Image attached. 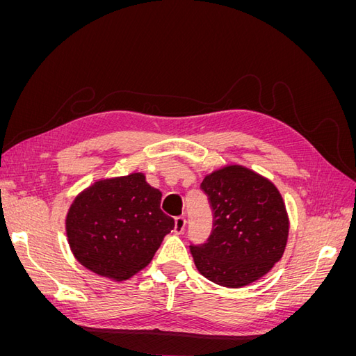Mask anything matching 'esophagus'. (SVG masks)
I'll return each instance as SVG.
<instances>
[{"label": "esophagus", "mask_w": 356, "mask_h": 356, "mask_svg": "<svg viewBox=\"0 0 356 356\" xmlns=\"http://www.w3.org/2000/svg\"><path fill=\"white\" fill-rule=\"evenodd\" d=\"M186 225H187V220L184 218V217H179V218H177L175 220V233L177 234H181V233H184V230H186Z\"/></svg>", "instance_id": "esophagus-1"}]
</instances>
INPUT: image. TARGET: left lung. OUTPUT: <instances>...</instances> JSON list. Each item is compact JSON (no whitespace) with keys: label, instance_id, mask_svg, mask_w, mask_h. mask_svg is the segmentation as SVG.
I'll use <instances>...</instances> for the list:
<instances>
[{"label":"left lung","instance_id":"1","mask_svg":"<svg viewBox=\"0 0 356 356\" xmlns=\"http://www.w3.org/2000/svg\"><path fill=\"white\" fill-rule=\"evenodd\" d=\"M202 190L213 209L207 243L191 246L200 275L225 288L251 285L281 260L289 234L282 195L273 182L242 165L204 177Z\"/></svg>","mask_w":356,"mask_h":356}]
</instances>
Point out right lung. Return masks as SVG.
<instances>
[{"mask_svg":"<svg viewBox=\"0 0 356 356\" xmlns=\"http://www.w3.org/2000/svg\"><path fill=\"white\" fill-rule=\"evenodd\" d=\"M143 172L101 178L74 197L65 217L71 252L88 270L122 282L152 263L174 218Z\"/></svg>","mask_w":356,"mask_h":356,"instance_id":"obj_1","label":"right lung"}]
</instances>
